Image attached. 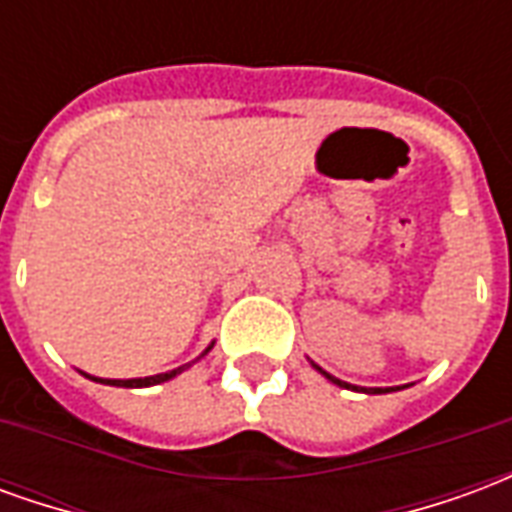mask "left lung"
<instances>
[{
  "label": "left lung",
  "instance_id": "8db88e82",
  "mask_svg": "<svg viewBox=\"0 0 512 512\" xmlns=\"http://www.w3.org/2000/svg\"><path fill=\"white\" fill-rule=\"evenodd\" d=\"M318 370H321V367H318ZM321 373H323V370H321ZM323 376L329 378V381H334V384H340V386H348V384H343V381H340V378L329 376V373H323ZM381 392H389V389H373V395H381Z\"/></svg>",
  "mask_w": 512,
  "mask_h": 512
}]
</instances>
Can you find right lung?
Here are the masks:
<instances>
[{
    "instance_id": "obj_1",
    "label": "right lung",
    "mask_w": 512,
    "mask_h": 512,
    "mask_svg": "<svg viewBox=\"0 0 512 512\" xmlns=\"http://www.w3.org/2000/svg\"><path fill=\"white\" fill-rule=\"evenodd\" d=\"M183 367L178 370H169V373H158V376H147V378H128V381H112V378H93V381H101V384H112V386H153L161 384V381H169L172 376H178Z\"/></svg>"
}]
</instances>
